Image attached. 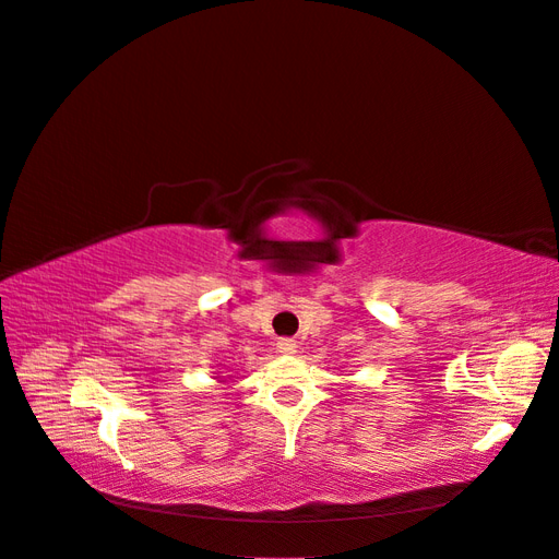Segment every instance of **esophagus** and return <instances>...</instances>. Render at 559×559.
I'll use <instances>...</instances> for the list:
<instances>
[{
  "instance_id": "1",
  "label": "esophagus",
  "mask_w": 559,
  "mask_h": 559,
  "mask_svg": "<svg viewBox=\"0 0 559 559\" xmlns=\"http://www.w3.org/2000/svg\"><path fill=\"white\" fill-rule=\"evenodd\" d=\"M277 352L286 354V357H289V354H296V341H292V337H280Z\"/></svg>"
}]
</instances>
